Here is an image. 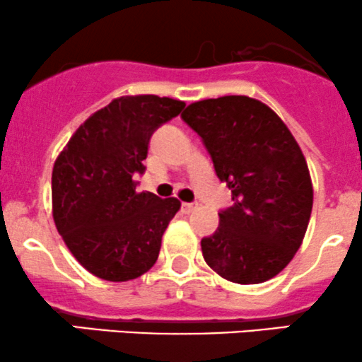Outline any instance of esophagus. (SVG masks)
Here are the masks:
<instances>
[{
  "label": "esophagus",
  "mask_w": 362,
  "mask_h": 362,
  "mask_svg": "<svg viewBox=\"0 0 362 362\" xmlns=\"http://www.w3.org/2000/svg\"><path fill=\"white\" fill-rule=\"evenodd\" d=\"M197 208V203H182V210L184 213H192Z\"/></svg>",
  "instance_id": "1"
}]
</instances>
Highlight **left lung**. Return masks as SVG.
<instances>
[{"mask_svg": "<svg viewBox=\"0 0 362 362\" xmlns=\"http://www.w3.org/2000/svg\"><path fill=\"white\" fill-rule=\"evenodd\" d=\"M182 119L203 139L234 201L201 241L204 262L230 283L272 279L293 260L310 220L314 189L298 142L269 105L246 95L194 102Z\"/></svg>", "mask_w": 362, "mask_h": 362, "instance_id": "1", "label": "left lung"}]
</instances>
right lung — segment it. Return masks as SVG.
Instances as JSON below:
<instances>
[{"label":"right lung","instance_id":"right-lung-1","mask_svg":"<svg viewBox=\"0 0 362 362\" xmlns=\"http://www.w3.org/2000/svg\"><path fill=\"white\" fill-rule=\"evenodd\" d=\"M185 102L124 95L93 112L53 165L52 211L72 257L90 274L121 283L156 264L177 197L136 192L151 135Z\"/></svg>","mask_w":362,"mask_h":362}]
</instances>
